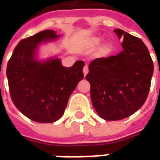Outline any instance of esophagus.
I'll list each match as a JSON object with an SVG mask.
<instances>
[{
	"label": "esophagus",
	"instance_id": "obj_1",
	"mask_svg": "<svg viewBox=\"0 0 160 160\" xmlns=\"http://www.w3.org/2000/svg\"><path fill=\"white\" fill-rule=\"evenodd\" d=\"M88 72H89V69H88V66H87V65H86V66H85L83 68V73H84V75L86 76L87 73H88Z\"/></svg>",
	"mask_w": 160,
	"mask_h": 160
}]
</instances>
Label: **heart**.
<instances>
[{
	"label": "heart",
	"mask_w": 160,
	"mask_h": 160,
	"mask_svg": "<svg viewBox=\"0 0 160 160\" xmlns=\"http://www.w3.org/2000/svg\"><path fill=\"white\" fill-rule=\"evenodd\" d=\"M100 38H94V39L92 40V45H98L99 44V42H100ZM112 47H113V43L111 42H106L104 44V50H106V51H109V50H111L112 49Z\"/></svg>",
	"instance_id": "heart-1"
}]
</instances>
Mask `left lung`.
<instances>
[{"mask_svg": "<svg viewBox=\"0 0 160 160\" xmlns=\"http://www.w3.org/2000/svg\"><path fill=\"white\" fill-rule=\"evenodd\" d=\"M122 50L116 56L93 60L86 79L91 85L95 111L106 121H118L133 115L144 104L150 90L153 63L141 39L121 29Z\"/></svg>", "mask_w": 160, "mask_h": 160, "instance_id": "8db88e82", "label": "left lung"}]
</instances>
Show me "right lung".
I'll list each match as a JSON object with an SVG mask.
<instances>
[{"label": "right lung", "instance_id": "right-lung-1", "mask_svg": "<svg viewBox=\"0 0 160 160\" xmlns=\"http://www.w3.org/2000/svg\"><path fill=\"white\" fill-rule=\"evenodd\" d=\"M60 35L45 30L21 40L7 67L10 95L16 108L31 120L49 123L62 117L70 95L83 80V61L62 66L59 56L39 59L40 46Z\"/></svg>", "mask_w": 160, "mask_h": 160}]
</instances>
